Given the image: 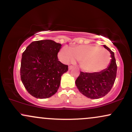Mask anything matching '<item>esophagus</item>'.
Instances as JSON below:
<instances>
[{
	"instance_id": "obj_1",
	"label": "esophagus",
	"mask_w": 132,
	"mask_h": 132,
	"mask_svg": "<svg viewBox=\"0 0 132 132\" xmlns=\"http://www.w3.org/2000/svg\"><path fill=\"white\" fill-rule=\"evenodd\" d=\"M73 68H74V67H73V66H72V65H70V66H69V70H71Z\"/></svg>"
}]
</instances>
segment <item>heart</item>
Returning a JSON list of instances; mask_svg holds the SVG:
<instances>
[{"label": "heart", "mask_w": 132, "mask_h": 132, "mask_svg": "<svg viewBox=\"0 0 132 132\" xmlns=\"http://www.w3.org/2000/svg\"><path fill=\"white\" fill-rule=\"evenodd\" d=\"M58 58L64 63L73 62L76 58L80 61L81 69L87 72L105 69L111 61L109 52L94 45L79 46L71 49L64 47L58 53Z\"/></svg>", "instance_id": "obj_1"}]
</instances>
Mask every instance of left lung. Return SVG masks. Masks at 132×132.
<instances>
[{
    "instance_id": "obj_1",
    "label": "left lung",
    "mask_w": 132,
    "mask_h": 132,
    "mask_svg": "<svg viewBox=\"0 0 132 132\" xmlns=\"http://www.w3.org/2000/svg\"><path fill=\"white\" fill-rule=\"evenodd\" d=\"M111 54V60L107 68L97 72H80L76 84L81 94L90 99H99L108 94L114 85L117 73V64L114 54L107 46L103 45Z\"/></svg>"
}]
</instances>
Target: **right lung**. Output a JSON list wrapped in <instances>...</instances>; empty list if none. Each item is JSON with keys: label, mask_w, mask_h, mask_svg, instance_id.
I'll list each match as a JSON object with an SVG mask.
<instances>
[{"label": "right lung", "mask_w": 132, "mask_h": 132, "mask_svg": "<svg viewBox=\"0 0 132 132\" xmlns=\"http://www.w3.org/2000/svg\"><path fill=\"white\" fill-rule=\"evenodd\" d=\"M61 44L52 40L33 41L22 55L21 79L30 94L46 99L57 92L61 76L68 66L58 61Z\"/></svg>", "instance_id": "right-lung-1"}]
</instances>
